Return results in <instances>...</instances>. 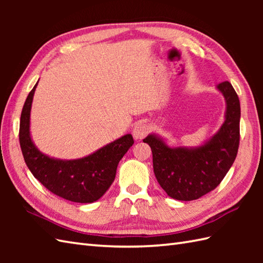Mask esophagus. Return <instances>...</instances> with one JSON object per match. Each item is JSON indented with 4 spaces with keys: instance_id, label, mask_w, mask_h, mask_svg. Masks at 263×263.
Here are the masks:
<instances>
[{
    "instance_id": "34e87169",
    "label": "esophagus",
    "mask_w": 263,
    "mask_h": 263,
    "mask_svg": "<svg viewBox=\"0 0 263 263\" xmlns=\"http://www.w3.org/2000/svg\"><path fill=\"white\" fill-rule=\"evenodd\" d=\"M150 131V127L148 124L144 122H140L133 128V137H135L136 140H141L144 137H146Z\"/></svg>"
}]
</instances>
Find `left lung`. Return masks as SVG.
<instances>
[{"mask_svg": "<svg viewBox=\"0 0 263 263\" xmlns=\"http://www.w3.org/2000/svg\"><path fill=\"white\" fill-rule=\"evenodd\" d=\"M226 100L225 122L208 142L195 148H171L155 135L143 142L153 152L154 173L171 198L197 200L219 185L236 158L239 146L241 105L231 82L217 86Z\"/></svg>", "mask_w": 263, "mask_h": 263, "instance_id": "obj_1", "label": "left lung"}]
</instances>
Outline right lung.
<instances>
[{"label": "right lung", "instance_id": "obj_1", "mask_svg": "<svg viewBox=\"0 0 263 263\" xmlns=\"http://www.w3.org/2000/svg\"><path fill=\"white\" fill-rule=\"evenodd\" d=\"M37 83L22 107L19 141L24 159L35 178L48 191L72 202L91 203L102 198L114 182L116 168L135 141L123 136L85 158L61 160L42 154L33 144L29 124L30 109Z\"/></svg>", "mask_w": 263, "mask_h": 263}]
</instances>
